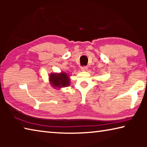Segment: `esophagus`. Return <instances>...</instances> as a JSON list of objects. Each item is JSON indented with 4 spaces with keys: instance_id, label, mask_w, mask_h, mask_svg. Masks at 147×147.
I'll use <instances>...</instances> for the list:
<instances>
[{
    "instance_id": "1",
    "label": "esophagus",
    "mask_w": 147,
    "mask_h": 147,
    "mask_svg": "<svg viewBox=\"0 0 147 147\" xmlns=\"http://www.w3.org/2000/svg\"><path fill=\"white\" fill-rule=\"evenodd\" d=\"M81 70H82V71H86L87 70H88V67H86V66L82 67L81 68Z\"/></svg>"
}]
</instances>
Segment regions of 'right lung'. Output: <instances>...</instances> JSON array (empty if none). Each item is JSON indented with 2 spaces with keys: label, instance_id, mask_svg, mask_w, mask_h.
<instances>
[{
  "label": "right lung",
  "instance_id": "add662e5",
  "mask_svg": "<svg viewBox=\"0 0 147 147\" xmlns=\"http://www.w3.org/2000/svg\"><path fill=\"white\" fill-rule=\"evenodd\" d=\"M49 81L52 88L58 90L70 86L71 84L70 75L63 71L60 73H51L49 74Z\"/></svg>",
  "mask_w": 147,
  "mask_h": 147
}]
</instances>
